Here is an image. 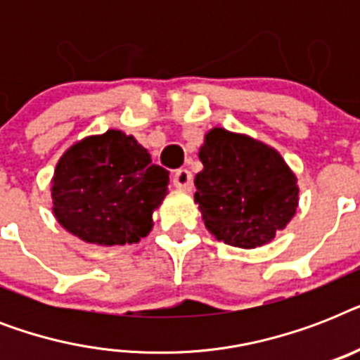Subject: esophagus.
I'll list each match as a JSON object with an SVG mask.
<instances>
[{
	"instance_id": "34e87169",
	"label": "esophagus",
	"mask_w": 360,
	"mask_h": 360,
	"mask_svg": "<svg viewBox=\"0 0 360 360\" xmlns=\"http://www.w3.org/2000/svg\"><path fill=\"white\" fill-rule=\"evenodd\" d=\"M174 185L177 188H185V191H191L192 188V174L186 168H181L175 172L174 175Z\"/></svg>"
}]
</instances>
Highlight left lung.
Instances as JSON below:
<instances>
[{
	"instance_id": "left-lung-1",
	"label": "left lung",
	"mask_w": 360,
	"mask_h": 360,
	"mask_svg": "<svg viewBox=\"0 0 360 360\" xmlns=\"http://www.w3.org/2000/svg\"><path fill=\"white\" fill-rule=\"evenodd\" d=\"M200 160L203 169L194 179V202L219 240L256 248L293 219L297 177L273 147L217 127L205 134Z\"/></svg>"
}]
</instances>
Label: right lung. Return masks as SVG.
<instances>
[{"label":"right lung","instance_id":"right-lung-1","mask_svg":"<svg viewBox=\"0 0 360 360\" xmlns=\"http://www.w3.org/2000/svg\"><path fill=\"white\" fill-rule=\"evenodd\" d=\"M169 172L132 136L106 130L75 143L52 179L53 214L65 230L93 245L138 243L168 194Z\"/></svg>","mask_w":360,"mask_h":360}]
</instances>
